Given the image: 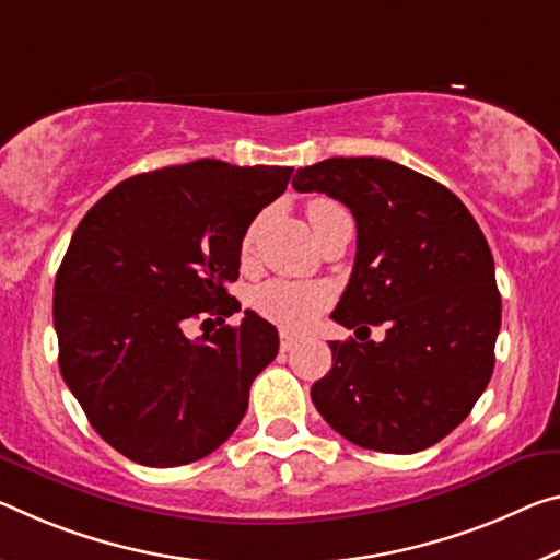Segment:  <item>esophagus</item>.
<instances>
[{"mask_svg": "<svg viewBox=\"0 0 560 560\" xmlns=\"http://www.w3.org/2000/svg\"><path fill=\"white\" fill-rule=\"evenodd\" d=\"M296 346V336L281 334V351H291Z\"/></svg>", "mask_w": 560, "mask_h": 560, "instance_id": "1", "label": "esophagus"}]
</instances>
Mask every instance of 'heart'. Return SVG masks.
I'll use <instances>...</instances> for the list:
<instances>
[{"mask_svg": "<svg viewBox=\"0 0 560 560\" xmlns=\"http://www.w3.org/2000/svg\"><path fill=\"white\" fill-rule=\"evenodd\" d=\"M343 207L339 201L316 197L306 203V214L312 226H318L322 221L331 219L336 214H343ZM256 232H259V221H254L246 229L242 238V256L246 259L252 254ZM328 304V291L324 287H314V283H299V281H266L261 287L252 291V306L254 312L264 316L266 322L277 324L283 331H301L314 322L316 314Z\"/></svg>", "mask_w": 560, "mask_h": 560, "instance_id": "b5f03b06", "label": "heart"}]
</instances>
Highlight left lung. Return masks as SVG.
Returning <instances> with one entry per match:
<instances>
[{"label":"left lung","mask_w":560,"mask_h":560,"mask_svg":"<svg viewBox=\"0 0 560 560\" xmlns=\"http://www.w3.org/2000/svg\"><path fill=\"white\" fill-rule=\"evenodd\" d=\"M296 191L339 199L357 219V261L331 318L384 326L381 341H331L312 401L361 448L416 454L471 413L501 328L491 248L454 191L376 156L299 168Z\"/></svg>","instance_id":"1"}]
</instances>
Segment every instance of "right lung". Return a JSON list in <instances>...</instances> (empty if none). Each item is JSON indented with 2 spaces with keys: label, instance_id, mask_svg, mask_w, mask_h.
I'll use <instances>...</instances> for the list:
<instances>
[{
  "label": "right lung",
  "instance_id": "right-lung-1",
  "mask_svg": "<svg viewBox=\"0 0 560 560\" xmlns=\"http://www.w3.org/2000/svg\"><path fill=\"white\" fill-rule=\"evenodd\" d=\"M291 166L219 159L164 166L114 186L86 211L55 281L59 369L94 431L141 466L217 451L244 419L248 388L277 359L279 334L242 308V238L287 191ZM201 324V326H203Z\"/></svg>",
  "mask_w": 560,
  "mask_h": 560
}]
</instances>
